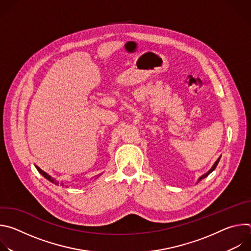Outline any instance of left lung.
<instances>
[{
  "mask_svg": "<svg viewBox=\"0 0 251 251\" xmlns=\"http://www.w3.org/2000/svg\"><path fill=\"white\" fill-rule=\"evenodd\" d=\"M221 157H222V156H220V157H219V159H218L216 162H214V164L212 165V167H211V168H210V169H209V170H208V171H207L205 174L201 175V176L198 178V182H197V184H198L200 181H201L202 178L206 177V176H208V175H209L211 172H213V171H214V169L217 168V166H218V164H219V162H220V160H221Z\"/></svg>",
  "mask_w": 251,
  "mask_h": 251,
  "instance_id": "obj_1",
  "label": "left lung"
}]
</instances>
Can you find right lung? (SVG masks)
Masks as SVG:
<instances>
[{
  "instance_id": "obj_1",
  "label": "right lung",
  "mask_w": 251,
  "mask_h": 251,
  "mask_svg": "<svg viewBox=\"0 0 251 251\" xmlns=\"http://www.w3.org/2000/svg\"><path fill=\"white\" fill-rule=\"evenodd\" d=\"M35 166V168H37V170L40 172V174L42 175V176H44L47 180H49L50 183H52V184H54V185H56V186H64V183L63 182H59V181H57V180H55L54 177H52L50 175H49L48 173H46L45 171H43L40 167H38L37 165H34ZM102 175V173L101 174H99V175H96V176H94V180H96V178H98L100 176ZM68 188V187H67Z\"/></svg>"
}]
</instances>
